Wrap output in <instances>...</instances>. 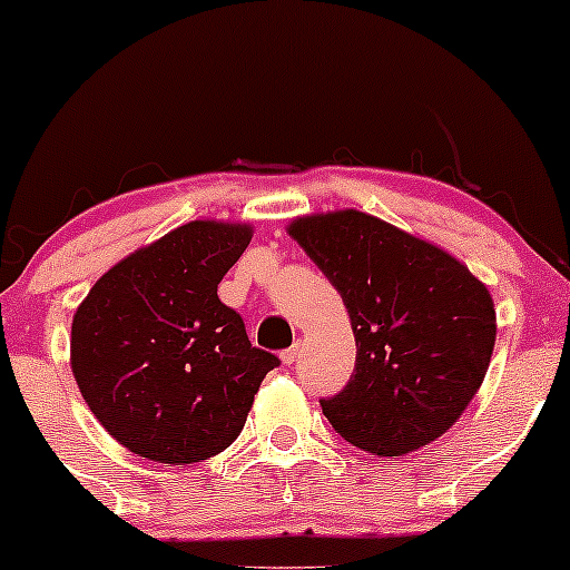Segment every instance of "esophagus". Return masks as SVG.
I'll return each mask as SVG.
<instances>
[{"label":"esophagus","instance_id":"obj_1","mask_svg":"<svg viewBox=\"0 0 570 570\" xmlns=\"http://www.w3.org/2000/svg\"><path fill=\"white\" fill-rule=\"evenodd\" d=\"M299 358V345H292V348L281 351V362L284 364H294Z\"/></svg>","mask_w":570,"mask_h":570}]
</instances>
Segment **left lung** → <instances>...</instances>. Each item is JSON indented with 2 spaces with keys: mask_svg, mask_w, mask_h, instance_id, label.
<instances>
[{
  "mask_svg": "<svg viewBox=\"0 0 570 570\" xmlns=\"http://www.w3.org/2000/svg\"><path fill=\"white\" fill-rule=\"evenodd\" d=\"M289 235L348 307L356 367L322 410L343 440L402 455L442 436L485 381L495 307L442 248L362 212L294 219Z\"/></svg>",
  "mask_w": 570,
  "mask_h": 570,
  "instance_id": "obj_1",
  "label": "left lung"
}]
</instances>
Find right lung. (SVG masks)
I'll return each instance as SVG.
<instances>
[{
	"instance_id": "1",
	"label": "right lung",
	"mask_w": 570,
	"mask_h": 570,
	"mask_svg": "<svg viewBox=\"0 0 570 570\" xmlns=\"http://www.w3.org/2000/svg\"><path fill=\"white\" fill-rule=\"evenodd\" d=\"M252 227L189 222L96 281L71 322V372L104 429L147 461L230 448L278 356L254 348L217 286Z\"/></svg>"
}]
</instances>
